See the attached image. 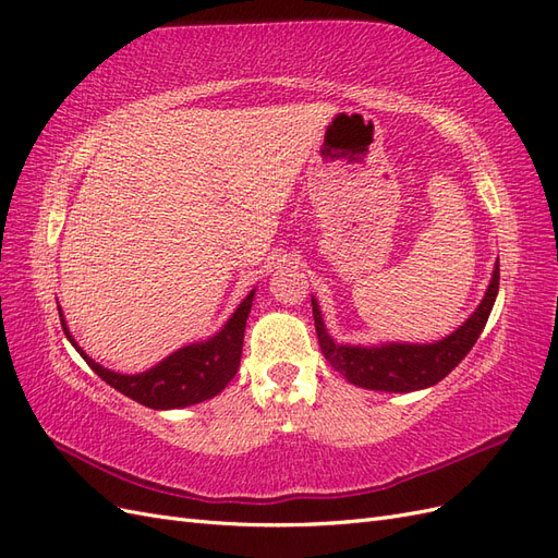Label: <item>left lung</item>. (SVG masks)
Listing matches in <instances>:
<instances>
[{
    "label": "left lung",
    "mask_w": 558,
    "mask_h": 558,
    "mask_svg": "<svg viewBox=\"0 0 558 558\" xmlns=\"http://www.w3.org/2000/svg\"><path fill=\"white\" fill-rule=\"evenodd\" d=\"M500 281V265H494L492 281L472 312L453 332L435 342H379V344H349L337 342L328 332L318 300L312 295L314 326L320 351L326 361L344 375L349 384L384 393H412L442 381L459 365L472 344L482 335L488 314L494 310Z\"/></svg>",
    "instance_id": "8db88e82"
}]
</instances>
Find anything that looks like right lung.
<instances>
[{"label": "right lung", "mask_w": 558, "mask_h": 558, "mask_svg": "<svg viewBox=\"0 0 558 558\" xmlns=\"http://www.w3.org/2000/svg\"><path fill=\"white\" fill-rule=\"evenodd\" d=\"M253 298H256V289L240 302L238 310H234L221 326V330H216L207 340L185 344L172 351L170 356H165L154 367L134 375L113 373V369L95 363L88 353L78 347L70 328H66L60 305L58 312L66 340H70L72 347L81 353V359L95 369V375L102 377L109 386L116 388V391L137 400L140 404H146L150 410H181L218 396L230 384V379L238 375L244 344V328Z\"/></svg>", "instance_id": "right-lung-1"}]
</instances>
